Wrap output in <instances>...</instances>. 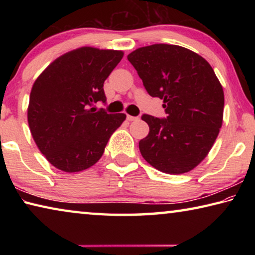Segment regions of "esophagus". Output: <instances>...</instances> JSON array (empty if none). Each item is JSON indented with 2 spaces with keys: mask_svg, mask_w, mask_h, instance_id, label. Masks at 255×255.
Instances as JSON below:
<instances>
[{
  "mask_svg": "<svg viewBox=\"0 0 255 255\" xmlns=\"http://www.w3.org/2000/svg\"><path fill=\"white\" fill-rule=\"evenodd\" d=\"M127 120L128 122H136V120H138V117H133V116H127Z\"/></svg>",
  "mask_w": 255,
  "mask_h": 255,
  "instance_id": "34e87169",
  "label": "esophagus"
}]
</instances>
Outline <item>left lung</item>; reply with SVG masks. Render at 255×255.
<instances>
[{"mask_svg": "<svg viewBox=\"0 0 255 255\" xmlns=\"http://www.w3.org/2000/svg\"><path fill=\"white\" fill-rule=\"evenodd\" d=\"M127 58L167 114L165 119L143 115L149 132L139 141L141 156L163 173L193 170L208 155L223 124L224 91L213 67L176 45L140 47Z\"/></svg>", "mask_w": 255, "mask_h": 255, "instance_id": "obj_1", "label": "left lung"}]
</instances>
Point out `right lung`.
<instances>
[{
  "label": "right lung",
  "mask_w": 255,
  "mask_h": 255,
  "mask_svg": "<svg viewBox=\"0 0 255 255\" xmlns=\"http://www.w3.org/2000/svg\"><path fill=\"white\" fill-rule=\"evenodd\" d=\"M124 57L123 50L80 47L59 56L37 77L30 92L28 124L47 161L74 173L93 166L125 114L94 112L106 102L103 83Z\"/></svg>",
  "instance_id": "add662e5"
}]
</instances>
